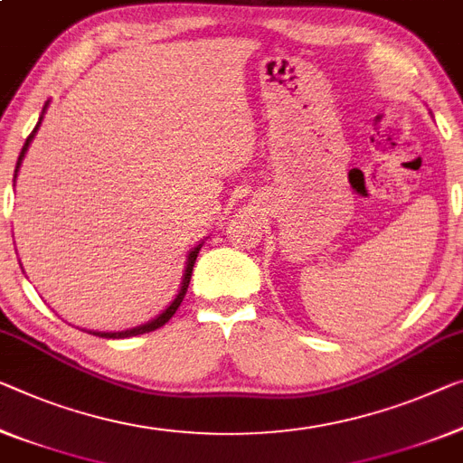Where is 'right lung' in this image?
Segmentation results:
<instances>
[{
  "label": "right lung",
  "mask_w": 463,
  "mask_h": 463,
  "mask_svg": "<svg viewBox=\"0 0 463 463\" xmlns=\"http://www.w3.org/2000/svg\"><path fill=\"white\" fill-rule=\"evenodd\" d=\"M47 108H49V101L45 103V108H43V111H41V118H39V122H37V126H34V130L31 132V137L26 138L24 146H23V151H20V157H18V161H16V169H14V184H16L18 169H20V165H23V159H24V155H26V151H28V146H31V142H33V138H34V134H37V130H39V126H41V122H43V116H45ZM203 244H204V241L201 240V241H198V244H196L194 248H192V250L188 252V256H186V269H184V275H182V286H180V291H177V296L174 298L172 302H169V306H167L165 310L161 312V315H157V317H155V318H151V321H146L145 325L132 326V329H126V331H89V333H92V335H97V337H108V339H124V337L142 335V333L155 331V329H159V326L165 325V323L169 321V318H172V317L175 315V310L180 308V304H182V300H184V296H186L188 286H190V277H192V267H194V262H196V256H198V250H201Z\"/></svg>",
  "instance_id": "add662e5"
}]
</instances>
